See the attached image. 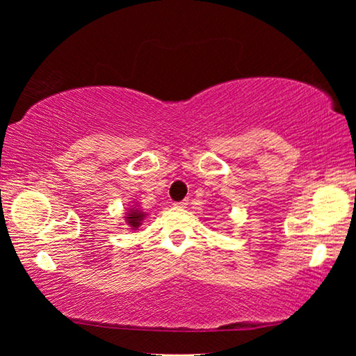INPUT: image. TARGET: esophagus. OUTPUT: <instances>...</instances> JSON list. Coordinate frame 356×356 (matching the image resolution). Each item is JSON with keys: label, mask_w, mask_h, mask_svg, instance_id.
<instances>
[{"label": "esophagus", "mask_w": 356, "mask_h": 356, "mask_svg": "<svg viewBox=\"0 0 356 356\" xmlns=\"http://www.w3.org/2000/svg\"><path fill=\"white\" fill-rule=\"evenodd\" d=\"M174 206H176V207H180V209H184V207L188 206V200H184V201H180V202H176V204H174Z\"/></svg>", "instance_id": "1"}]
</instances>
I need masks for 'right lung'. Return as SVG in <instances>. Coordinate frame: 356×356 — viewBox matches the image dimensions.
I'll return each mask as SVG.
<instances>
[{
	"label": "right lung",
	"instance_id": "add662e5",
	"mask_svg": "<svg viewBox=\"0 0 356 356\" xmlns=\"http://www.w3.org/2000/svg\"><path fill=\"white\" fill-rule=\"evenodd\" d=\"M125 220H127V222H129L131 229H136L138 226L141 225L143 220H144V212H141V210H138L136 207L130 209L127 216H125Z\"/></svg>",
	"mask_w": 356,
	"mask_h": 356
}]
</instances>
